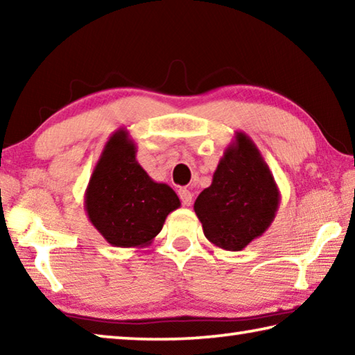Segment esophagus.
Listing matches in <instances>:
<instances>
[{
	"mask_svg": "<svg viewBox=\"0 0 355 355\" xmlns=\"http://www.w3.org/2000/svg\"><path fill=\"white\" fill-rule=\"evenodd\" d=\"M178 196H180V199H182V203H183L184 207H191V203H192V192L189 189L182 188V189L178 191Z\"/></svg>",
	"mask_w": 355,
	"mask_h": 355,
	"instance_id": "1",
	"label": "esophagus"
}]
</instances>
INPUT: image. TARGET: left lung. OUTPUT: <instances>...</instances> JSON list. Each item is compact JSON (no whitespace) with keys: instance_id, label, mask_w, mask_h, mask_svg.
<instances>
[{"instance_id":"obj_1","label":"left lung","mask_w":355,"mask_h":355,"mask_svg":"<svg viewBox=\"0 0 355 355\" xmlns=\"http://www.w3.org/2000/svg\"><path fill=\"white\" fill-rule=\"evenodd\" d=\"M280 191L254 141L236 131L213 182L194 203L203 233L216 248L243 250L260 238L277 214Z\"/></svg>"}]
</instances>
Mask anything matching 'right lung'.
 I'll use <instances>...</instances> for the list:
<instances>
[{
    "instance_id": "obj_1",
    "label": "right lung",
    "mask_w": 355,
    "mask_h": 355,
    "mask_svg": "<svg viewBox=\"0 0 355 355\" xmlns=\"http://www.w3.org/2000/svg\"><path fill=\"white\" fill-rule=\"evenodd\" d=\"M180 199L156 183L136 161V144L125 128L106 142L89 180L84 208L91 224L114 248H147Z\"/></svg>"
}]
</instances>
